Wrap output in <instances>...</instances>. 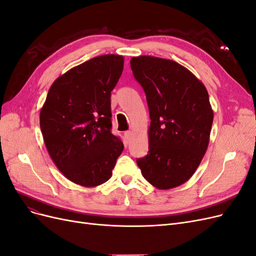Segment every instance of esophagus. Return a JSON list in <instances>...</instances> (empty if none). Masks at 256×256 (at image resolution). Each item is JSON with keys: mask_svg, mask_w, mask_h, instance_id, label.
Here are the masks:
<instances>
[{"mask_svg": "<svg viewBox=\"0 0 256 256\" xmlns=\"http://www.w3.org/2000/svg\"><path fill=\"white\" fill-rule=\"evenodd\" d=\"M124 136H125V138H127V140H130L131 136H132V131H130V130L125 131V134H124Z\"/></svg>", "mask_w": 256, "mask_h": 256, "instance_id": "obj_1", "label": "esophagus"}]
</instances>
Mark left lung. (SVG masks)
I'll use <instances>...</instances> for the list:
<instances>
[{
  "mask_svg": "<svg viewBox=\"0 0 256 256\" xmlns=\"http://www.w3.org/2000/svg\"><path fill=\"white\" fill-rule=\"evenodd\" d=\"M148 104V152L136 159L145 180L166 190L187 182L206 152L214 112L204 84L171 60H130Z\"/></svg>",
  "mask_w": 256,
  "mask_h": 256,
  "instance_id": "left-lung-1",
  "label": "left lung"
}]
</instances>
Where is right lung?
I'll return each instance as SVG.
<instances>
[{
    "label": "right lung",
    "mask_w": 256,
    "mask_h": 256,
    "mask_svg": "<svg viewBox=\"0 0 256 256\" xmlns=\"http://www.w3.org/2000/svg\"><path fill=\"white\" fill-rule=\"evenodd\" d=\"M124 58L97 56L72 68L50 88L40 129L50 157L69 180L95 187L112 176L124 144L112 134L111 92Z\"/></svg>",
    "instance_id": "add662e5"
}]
</instances>
